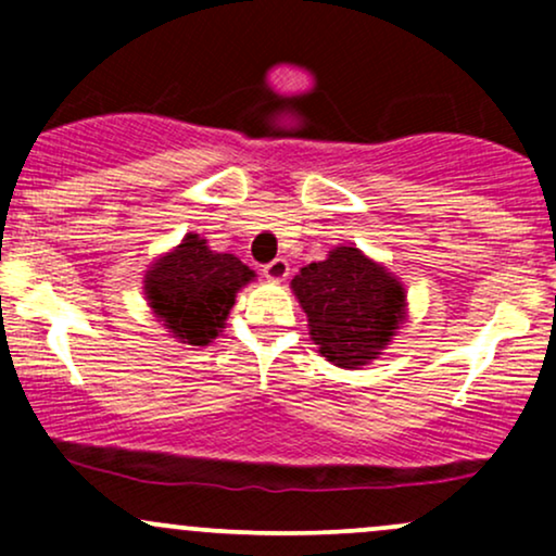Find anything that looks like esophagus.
Instances as JSON below:
<instances>
[{
  "instance_id": "1",
  "label": "esophagus",
  "mask_w": 556,
  "mask_h": 556,
  "mask_svg": "<svg viewBox=\"0 0 556 556\" xmlns=\"http://www.w3.org/2000/svg\"><path fill=\"white\" fill-rule=\"evenodd\" d=\"M264 277L271 279V282H282V279L290 277V264L285 258H274L264 266Z\"/></svg>"
}]
</instances>
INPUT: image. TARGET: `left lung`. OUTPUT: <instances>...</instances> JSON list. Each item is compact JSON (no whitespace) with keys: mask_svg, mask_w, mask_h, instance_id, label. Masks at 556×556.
I'll return each instance as SVG.
<instances>
[{"mask_svg":"<svg viewBox=\"0 0 556 556\" xmlns=\"http://www.w3.org/2000/svg\"><path fill=\"white\" fill-rule=\"evenodd\" d=\"M292 290L308 316L311 340L342 368L374 361L405 318L402 285L358 248H334L327 261L303 266Z\"/></svg>","mask_w":556,"mask_h":556,"instance_id":"obj_1","label":"left lung"}]
</instances>
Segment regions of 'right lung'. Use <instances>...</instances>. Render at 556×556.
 <instances>
[{
  "mask_svg": "<svg viewBox=\"0 0 556 556\" xmlns=\"http://www.w3.org/2000/svg\"><path fill=\"white\" fill-rule=\"evenodd\" d=\"M251 279L253 271L232 253H214L206 240L185 235L180 248L146 274V298L177 340L208 344L225 327L235 292Z\"/></svg>",
  "mask_w": 556,
  "mask_h": 556,
  "instance_id": "obj_1",
  "label": "right lung"
}]
</instances>
